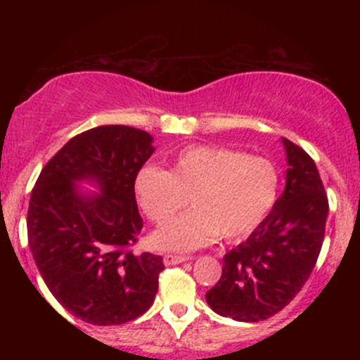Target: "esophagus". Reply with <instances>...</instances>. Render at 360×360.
I'll use <instances>...</instances> for the list:
<instances>
[{"label":"esophagus","mask_w":360,"mask_h":360,"mask_svg":"<svg viewBox=\"0 0 360 360\" xmlns=\"http://www.w3.org/2000/svg\"><path fill=\"white\" fill-rule=\"evenodd\" d=\"M184 261H188L186 256H177V254H165V256H163V264H165V266L184 263Z\"/></svg>","instance_id":"obj_1"}]
</instances>
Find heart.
<instances>
[{"mask_svg":"<svg viewBox=\"0 0 360 360\" xmlns=\"http://www.w3.org/2000/svg\"><path fill=\"white\" fill-rule=\"evenodd\" d=\"M281 177L271 160L223 146H188L170 170L144 165L134 177L137 202L153 223H165L190 203L193 209L150 237L158 250L188 252L221 237L240 242L271 212Z\"/></svg>","mask_w":360,"mask_h":360,"instance_id":"b5f03b06","label":"heart"}]
</instances>
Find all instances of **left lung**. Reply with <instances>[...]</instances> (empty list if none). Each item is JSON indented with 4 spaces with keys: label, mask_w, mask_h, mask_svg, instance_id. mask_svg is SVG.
<instances>
[{
    "label": "left lung",
    "mask_w": 360,
    "mask_h": 360,
    "mask_svg": "<svg viewBox=\"0 0 360 360\" xmlns=\"http://www.w3.org/2000/svg\"><path fill=\"white\" fill-rule=\"evenodd\" d=\"M284 193L240 245L223 257L219 282L205 294L216 314L259 322L288 307L310 277L324 242L329 203L315 162L282 137Z\"/></svg>",
    "instance_id": "left-lung-1"
}]
</instances>
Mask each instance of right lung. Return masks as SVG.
<instances>
[{
  "label": "right lung",
  "instance_id": "add662e5",
  "mask_svg": "<svg viewBox=\"0 0 360 360\" xmlns=\"http://www.w3.org/2000/svg\"><path fill=\"white\" fill-rule=\"evenodd\" d=\"M153 153L144 130L96 127L53 155L31 193L27 240L36 266L56 300L89 324H125L153 304L162 257L130 250L143 228L134 177Z\"/></svg>",
  "mask_w": 360,
  "mask_h": 360
}]
</instances>
